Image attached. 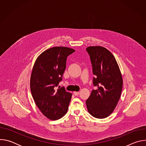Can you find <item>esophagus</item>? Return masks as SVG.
<instances>
[{
    "instance_id": "obj_1",
    "label": "esophagus",
    "mask_w": 146,
    "mask_h": 146,
    "mask_svg": "<svg viewBox=\"0 0 146 146\" xmlns=\"http://www.w3.org/2000/svg\"><path fill=\"white\" fill-rule=\"evenodd\" d=\"M73 94H74V95L75 96H77V95H78V94H79V92L74 91V92H73Z\"/></svg>"
}]
</instances>
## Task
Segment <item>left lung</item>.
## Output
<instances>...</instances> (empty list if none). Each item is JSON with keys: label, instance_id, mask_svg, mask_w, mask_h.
<instances>
[{"label": "left lung", "instance_id": "1", "mask_svg": "<svg viewBox=\"0 0 146 146\" xmlns=\"http://www.w3.org/2000/svg\"><path fill=\"white\" fill-rule=\"evenodd\" d=\"M92 66L93 90L86 105L89 113L97 118H105L113 113L120 98L122 75L113 55L101 46L86 48Z\"/></svg>", "mask_w": 146, "mask_h": 146}]
</instances>
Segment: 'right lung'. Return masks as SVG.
<instances>
[{"label":"right lung","instance_id":"1","mask_svg":"<svg viewBox=\"0 0 146 146\" xmlns=\"http://www.w3.org/2000/svg\"><path fill=\"white\" fill-rule=\"evenodd\" d=\"M74 50L54 47L37 58L31 74V91L36 106L47 118L56 120L68 111L72 94L64 87L57 90L66 66L67 57Z\"/></svg>","mask_w":146,"mask_h":146}]
</instances>
